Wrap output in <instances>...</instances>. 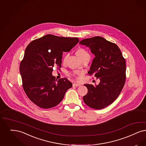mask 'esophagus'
Here are the masks:
<instances>
[{"mask_svg": "<svg viewBox=\"0 0 146 146\" xmlns=\"http://www.w3.org/2000/svg\"><path fill=\"white\" fill-rule=\"evenodd\" d=\"M73 86L76 87V86H80V84H78V83H73Z\"/></svg>", "mask_w": 146, "mask_h": 146, "instance_id": "esophagus-1", "label": "esophagus"}]
</instances>
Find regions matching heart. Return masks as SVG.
Returning a JSON list of instances; mask_svg holds the SVG:
<instances>
[{"mask_svg":"<svg viewBox=\"0 0 146 146\" xmlns=\"http://www.w3.org/2000/svg\"><path fill=\"white\" fill-rule=\"evenodd\" d=\"M76 54L80 58V59L82 58H84V57H85V56H86L89 55L88 52L86 50H85L84 49H82V48H80V49H78L77 51H76ZM67 56H68V54H67L64 56V60L66 59ZM77 74L78 75H80V73H77Z\"/></svg>","mask_w":146,"mask_h":146,"instance_id":"heart-1","label":"heart"}]
</instances>
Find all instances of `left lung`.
<instances>
[{
    "label": "left lung",
    "mask_w": 146,
    "mask_h": 146,
    "mask_svg": "<svg viewBox=\"0 0 146 146\" xmlns=\"http://www.w3.org/2000/svg\"><path fill=\"white\" fill-rule=\"evenodd\" d=\"M80 44L91 49L95 55L88 74L99 79L98 85L85 84L88 88L83 100L94 109H102L118 97L125 82L126 65L120 49L116 44L100 36L84 39Z\"/></svg>",
    "instance_id": "8db88e82"
}]
</instances>
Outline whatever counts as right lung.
Instances as JSON below:
<instances>
[{
    "label": "right lung",
    "instance_id": "right-lung-1",
    "mask_svg": "<svg viewBox=\"0 0 146 146\" xmlns=\"http://www.w3.org/2000/svg\"><path fill=\"white\" fill-rule=\"evenodd\" d=\"M77 37L45 35L31 42L26 48L19 71L24 90L36 105L43 109L54 107L72 86L67 78L56 80L53 67H61L63 52H70L79 42Z\"/></svg>",
    "mask_w": 146,
    "mask_h": 146
}]
</instances>
